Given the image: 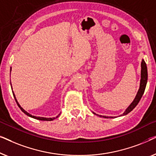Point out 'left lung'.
<instances>
[{
  "label": "left lung",
  "mask_w": 156,
  "mask_h": 156,
  "mask_svg": "<svg viewBox=\"0 0 156 156\" xmlns=\"http://www.w3.org/2000/svg\"><path fill=\"white\" fill-rule=\"evenodd\" d=\"M140 67H141V69H140V86L139 89H138V91L137 94H136L135 98H134L133 101L131 102V104L128 106L126 109L124 111V112L122 114H121L119 116H125L131 112L132 110L134 108L136 107V105L138 104V102L141 99L143 94H144L145 89H146V84H147V80H148V70H147V66L145 62L144 59H142L141 64H140ZM93 114H94L99 117H104V118L106 119H112L115 118L116 116H101V115H99L95 114V113L93 112Z\"/></svg>",
  "instance_id": "obj_1"
}]
</instances>
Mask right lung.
I'll list each match as a JSON object with an SVG mask.
<instances>
[{"label": "right lung", "mask_w": 156, "mask_h": 156, "mask_svg": "<svg viewBox=\"0 0 156 156\" xmlns=\"http://www.w3.org/2000/svg\"><path fill=\"white\" fill-rule=\"evenodd\" d=\"M10 72H11V67H10ZM10 86H11V89H12V94H13V97H14V98H15V100H16V103H17V104H18V107L20 108V110L22 111V112L24 113L25 114H26L27 116H29V117H31V118H33V119H37V120H40V121H53L54 120V119H57V117H58L59 115H60V114H58L57 115V116H56V117H52V118H46V117H40V116H33V115H31L30 114H29L28 112H27L26 111H25L24 108H23L22 106H21L20 105V104L18 103V100H17V99H16V95H15V93H14V91H12V84H11V82H10Z\"/></svg>", "instance_id": "right-lung-1"}]
</instances>
